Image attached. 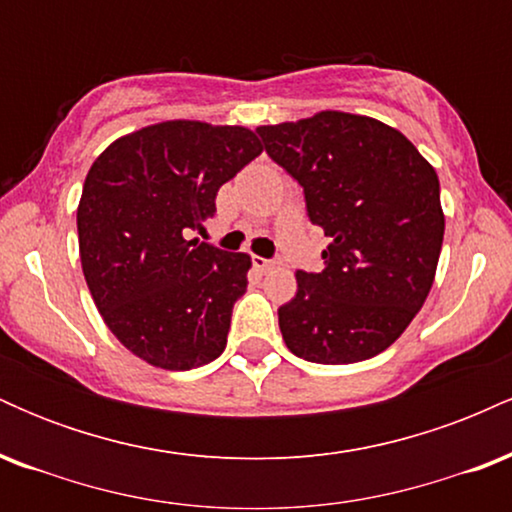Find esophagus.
<instances>
[{"label":"esophagus","mask_w":512,"mask_h":512,"mask_svg":"<svg viewBox=\"0 0 512 512\" xmlns=\"http://www.w3.org/2000/svg\"><path fill=\"white\" fill-rule=\"evenodd\" d=\"M252 262H255V267L257 269H260V272H269V269H272L274 267V260H267V257H252Z\"/></svg>","instance_id":"esophagus-1"}]
</instances>
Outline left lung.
Returning a JSON list of instances; mask_svg holds the SVG:
<instances>
[{"label": "left lung", "mask_w": 512, "mask_h": 512, "mask_svg": "<svg viewBox=\"0 0 512 512\" xmlns=\"http://www.w3.org/2000/svg\"><path fill=\"white\" fill-rule=\"evenodd\" d=\"M257 134L332 238L322 272H296V296L279 308L281 337L291 354L325 366L378 356L433 286L445 231L436 170L373 117L325 110Z\"/></svg>", "instance_id": "left-lung-1"}]
</instances>
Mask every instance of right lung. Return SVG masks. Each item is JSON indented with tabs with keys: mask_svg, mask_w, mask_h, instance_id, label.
<instances>
[{
	"mask_svg": "<svg viewBox=\"0 0 512 512\" xmlns=\"http://www.w3.org/2000/svg\"><path fill=\"white\" fill-rule=\"evenodd\" d=\"M260 154L245 127L170 120L120 137L88 170L76 209L88 291L110 332L151 366L199 368L226 349L250 255L187 233Z\"/></svg>",
	"mask_w": 512,
	"mask_h": 512,
	"instance_id": "obj_1",
	"label": "right lung"
}]
</instances>
